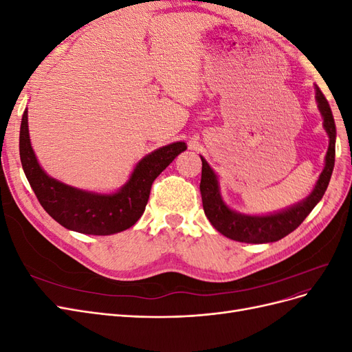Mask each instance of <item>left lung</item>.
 Instances as JSON below:
<instances>
[{"label": "left lung", "instance_id": "8db88e82", "mask_svg": "<svg viewBox=\"0 0 352 352\" xmlns=\"http://www.w3.org/2000/svg\"><path fill=\"white\" fill-rule=\"evenodd\" d=\"M316 98L318 102V109L323 116L324 129L330 138L329 150L326 154V164L323 172L317 180V185L311 195L304 199L295 207L285 210L278 214L272 216H243L232 211L225 206L219 194L217 179L208 163L201 157L202 172H201V198L202 207L207 219L212 226L233 241L247 242V243H265L276 242L286 235H289L298 226L301 225L304 219L310 214L316 204L320 201L326 192L330 176L335 166V140H336V127L332 116V110L327 100L324 98L320 88H316Z\"/></svg>", "mask_w": 352, "mask_h": 352}]
</instances>
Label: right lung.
<instances>
[{
	"mask_svg": "<svg viewBox=\"0 0 352 352\" xmlns=\"http://www.w3.org/2000/svg\"><path fill=\"white\" fill-rule=\"evenodd\" d=\"M185 150V142L160 148L141 160L129 182L117 194H89L47 176L30 146L28 110L20 124V162L39 204L61 226L87 235H111L133 226L142 216L155 177Z\"/></svg>",
	"mask_w": 352,
	"mask_h": 352,
	"instance_id": "right-lung-1",
	"label": "right lung"
}]
</instances>
